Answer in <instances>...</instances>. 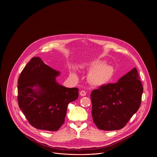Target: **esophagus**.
Here are the masks:
<instances>
[{
	"label": "esophagus",
	"instance_id": "obj_1",
	"mask_svg": "<svg viewBox=\"0 0 157 157\" xmlns=\"http://www.w3.org/2000/svg\"><path fill=\"white\" fill-rule=\"evenodd\" d=\"M80 95L81 96H85L86 95V92H85V90H81L80 92Z\"/></svg>",
	"mask_w": 157,
	"mask_h": 157
}]
</instances>
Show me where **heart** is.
I'll use <instances>...</instances> for the list:
<instances>
[{
  "instance_id": "obj_1",
  "label": "heart",
  "mask_w": 157,
  "mask_h": 157,
  "mask_svg": "<svg viewBox=\"0 0 157 157\" xmlns=\"http://www.w3.org/2000/svg\"><path fill=\"white\" fill-rule=\"evenodd\" d=\"M89 69L90 70L88 75L89 82L95 86L103 85L109 82L111 80L114 72L112 65L106 63L103 60L92 62Z\"/></svg>"
}]
</instances>
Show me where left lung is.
Instances as JSON below:
<instances>
[{
	"label": "left lung",
	"instance_id": "1",
	"mask_svg": "<svg viewBox=\"0 0 157 157\" xmlns=\"http://www.w3.org/2000/svg\"><path fill=\"white\" fill-rule=\"evenodd\" d=\"M143 88L134 67L115 83L93 90L90 94L92 119L104 131L122 129L138 110Z\"/></svg>",
	"mask_w": 157,
	"mask_h": 157
}]
</instances>
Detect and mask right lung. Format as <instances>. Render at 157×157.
I'll list each match as a JSON object with an SVG mask.
<instances>
[{
    "mask_svg": "<svg viewBox=\"0 0 157 157\" xmlns=\"http://www.w3.org/2000/svg\"><path fill=\"white\" fill-rule=\"evenodd\" d=\"M60 71L48 66L40 57L31 59L18 80V103L31 126L57 131L65 122L67 105L78 97V89L60 85Z\"/></svg>",
    "mask_w": 157,
    "mask_h": 157,
    "instance_id": "1",
    "label": "right lung"
}]
</instances>
